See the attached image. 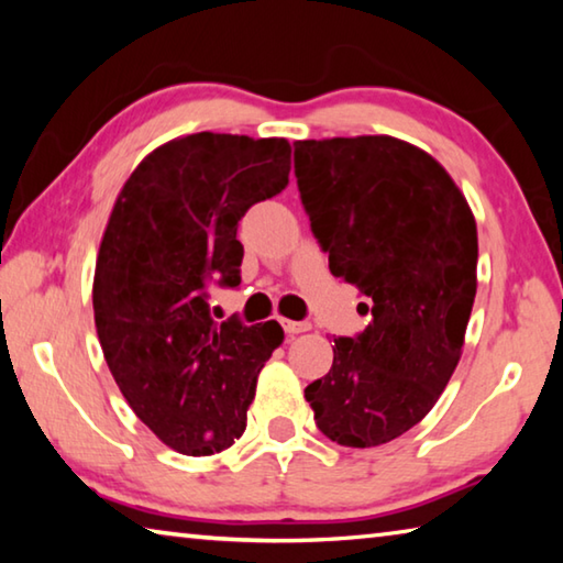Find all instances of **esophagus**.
Returning a JSON list of instances; mask_svg holds the SVG:
<instances>
[{"mask_svg": "<svg viewBox=\"0 0 563 563\" xmlns=\"http://www.w3.org/2000/svg\"><path fill=\"white\" fill-rule=\"evenodd\" d=\"M283 330L288 332V335H300V332H308L310 330V322L308 320H280Z\"/></svg>", "mask_w": 563, "mask_h": 563, "instance_id": "esophagus-1", "label": "esophagus"}]
</instances>
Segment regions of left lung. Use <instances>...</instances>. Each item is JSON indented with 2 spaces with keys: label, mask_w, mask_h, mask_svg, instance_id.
Segmentation results:
<instances>
[{
  "label": "left lung",
  "mask_w": 563,
  "mask_h": 563,
  "mask_svg": "<svg viewBox=\"0 0 563 563\" xmlns=\"http://www.w3.org/2000/svg\"><path fill=\"white\" fill-rule=\"evenodd\" d=\"M295 178L330 273L365 295L367 328L335 338L305 387L342 446L397 440L444 393L476 295V223L437 161L393 136L295 141Z\"/></svg>",
  "instance_id": "obj_1"
}]
</instances>
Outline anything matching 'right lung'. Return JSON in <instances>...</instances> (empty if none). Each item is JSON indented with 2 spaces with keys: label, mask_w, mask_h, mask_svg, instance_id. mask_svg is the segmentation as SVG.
<instances>
[{
  "label": "right lung",
  "mask_w": 563,
  "mask_h": 563,
  "mask_svg": "<svg viewBox=\"0 0 563 563\" xmlns=\"http://www.w3.org/2000/svg\"><path fill=\"white\" fill-rule=\"evenodd\" d=\"M290 144L190 133L123 184L93 273V320L113 379L170 450L208 456L245 432L275 320L216 322L211 290L241 285L238 221L288 186Z\"/></svg>",
  "instance_id": "right-lung-1"
}]
</instances>
